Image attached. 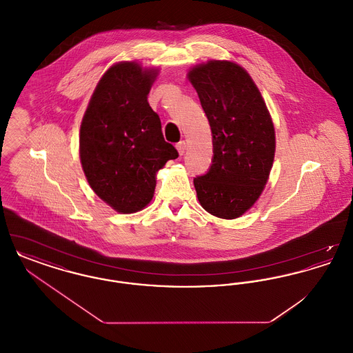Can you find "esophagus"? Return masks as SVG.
I'll use <instances>...</instances> for the list:
<instances>
[{"label":"esophagus","instance_id":"obj_1","mask_svg":"<svg viewBox=\"0 0 353 353\" xmlns=\"http://www.w3.org/2000/svg\"><path fill=\"white\" fill-rule=\"evenodd\" d=\"M176 148H177L179 153L183 156V154L185 153V151H186V143H185L184 140L179 141V143L176 144Z\"/></svg>","mask_w":353,"mask_h":353}]
</instances>
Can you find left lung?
Returning a JSON list of instances; mask_svg holds the SVG:
<instances>
[{
	"label": "left lung",
	"instance_id": "left-lung-1",
	"mask_svg": "<svg viewBox=\"0 0 353 353\" xmlns=\"http://www.w3.org/2000/svg\"><path fill=\"white\" fill-rule=\"evenodd\" d=\"M213 134L209 170L193 183L202 208L219 219L249 210L269 179L275 131L250 75L236 63L210 61L189 71Z\"/></svg>",
	"mask_w": 353,
	"mask_h": 353
}]
</instances>
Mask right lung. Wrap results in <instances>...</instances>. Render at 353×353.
<instances>
[{"instance_id": "1", "label": "right lung", "mask_w": 353, "mask_h": 353, "mask_svg": "<svg viewBox=\"0 0 353 353\" xmlns=\"http://www.w3.org/2000/svg\"><path fill=\"white\" fill-rule=\"evenodd\" d=\"M156 74L134 62L108 68L81 125L79 153L87 181L103 201L124 214L150 203L156 172L179 157L147 101Z\"/></svg>"}]
</instances>
